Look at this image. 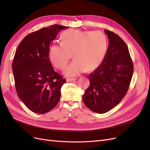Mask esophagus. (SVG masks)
I'll use <instances>...</instances> for the list:
<instances>
[{"mask_svg":"<svg viewBox=\"0 0 150 150\" xmlns=\"http://www.w3.org/2000/svg\"><path fill=\"white\" fill-rule=\"evenodd\" d=\"M76 79V78H67L66 79V81H67V82H71V81H74Z\"/></svg>","mask_w":150,"mask_h":150,"instance_id":"1","label":"esophagus"}]
</instances>
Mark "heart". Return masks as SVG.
<instances>
[{"mask_svg":"<svg viewBox=\"0 0 150 150\" xmlns=\"http://www.w3.org/2000/svg\"><path fill=\"white\" fill-rule=\"evenodd\" d=\"M107 51V39L101 31L69 30L61 35V43H54L49 48L52 64L63 69L73 55L74 60L64 70L68 77L81 74L88 69L94 70L101 64Z\"/></svg>","mask_w":150,"mask_h":150,"instance_id":"1","label":"heart"}]
</instances>
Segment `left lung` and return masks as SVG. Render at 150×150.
<instances>
[{"instance_id":"1","label":"left lung","mask_w":150,"mask_h":150,"mask_svg":"<svg viewBox=\"0 0 150 150\" xmlns=\"http://www.w3.org/2000/svg\"><path fill=\"white\" fill-rule=\"evenodd\" d=\"M109 39L101 64L88 77L90 85L83 101L86 107L97 113H105L125 97L133 74V64L128 46L118 35L104 30Z\"/></svg>"}]
</instances>
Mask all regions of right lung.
<instances>
[{
  "label": "right lung",
  "mask_w": 150,
  "mask_h": 150,
  "mask_svg": "<svg viewBox=\"0 0 150 150\" xmlns=\"http://www.w3.org/2000/svg\"><path fill=\"white\" fill-rule=\"evenodd\" d=\"M67 27L54 24L33 32L18 46L12 68L19 99L29 110L44 114L59 101L66 81L55 72L49 59V46L58 33Z\"/></svg>",
  "instance_id": "obj_1"
}]
</instances>
